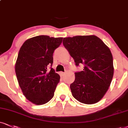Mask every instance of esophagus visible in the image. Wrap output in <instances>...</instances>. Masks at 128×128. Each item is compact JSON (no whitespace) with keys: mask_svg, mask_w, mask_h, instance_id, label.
<instances>
[{"mask_svg":"<svg viewBox=\"0 0 128 128\" xmlns=\"http://www.w3.org/2000/svg\"><path fill=\"white\" fill-rule=\"evenodd\" d=\"M60 76H64V75H65V73H64V72H60Z\"/></svg>","mask_w":128,"mask_h":128,"instance_id":"esophagus-1","label":"esophagus"}]
</instances>
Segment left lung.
<instances>
[{
  "label": "left lung",
  "instance_id": "obj_1",
  "mask_svg": "<svg viewBox=\"0 0 128 128\" xmlns=\"http://www.w3.org/2000/svg\"><path fill=\"white\" fill-rule=\"evenodd\" d=\"M63 44L76 66L84 65L83 70L75 73V81L70 86L72 96L86 104L98 102L108 90L114 73L109 48L94 35L64 38Z\"/></svg>",
  "mask_w": 128,
  "mask_h": 128
}]
</instances>
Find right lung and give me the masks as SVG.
Returning <instances> with one entry per match:
<instances>
[{
	"label": "right lung",
	"instance_id": "obj_1",
	"mask_svg": "<svg viewBox=\"0 0 128 128\" xmlns=\"http://www.w3.org/2000/svg\"><path fill=\"white\" fill-rule=\"evenodd\" d=\"M62 40L38 36L26 40L20 48L15 73L24 95L33 104H44L54 96L60 76L52 68L53 54Z\"/></svg>",
	"mask_w": 128,
	"mask_h": 128
}]
</instances>
